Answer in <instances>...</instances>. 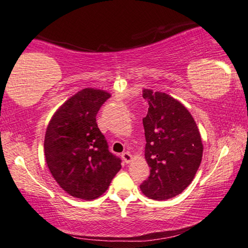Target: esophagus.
Wrapping results in <instances>:
<instances>
[{"instance_id":"34e87169","label":"esophagus","mask_w":248,"mask_h":248,"mask_svg":"<svg viewBox=\"0 0 248 248\" xmlns=\"http://www.w3.org/2000/svg\"><path fill=\"white\" fill-rule=\"evenodd\" d=\"M122 160L124 161V163H130L131 160H133V156H131V154L129 153V152H124V153H122L121 155Z\"/></svg>"}]
</instances>
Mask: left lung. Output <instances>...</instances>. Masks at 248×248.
Segmentation results:
<instances>
[{
	"label": "left lung",
	"instance_id": "1",
	"mask_svg": "<svg viewBox=\"0 0 248 248\" xmlns=\"http://www.w3.org/2000/svg\"><path fill=\"white\" fill-rule=\"evenodd\" d=\"M143 97L150 105L143 124L151 173L140 190L151 200L167 201L193 181L202 161V137L193 115L176 98L148 88Z\"/></svg>",
	"mask_w": 248,
	"mask_h": 248
}]
</instances>
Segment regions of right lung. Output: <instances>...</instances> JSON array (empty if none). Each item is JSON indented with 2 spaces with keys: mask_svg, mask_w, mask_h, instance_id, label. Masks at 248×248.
Wrapping results in <instances>:
<instances>
[{
  "mask_svg": "<svg viewBox=\"0 0 248 248\" xmlns=\"http://www.w3.org/2000/svg\"><path fill=\"white\" fill-rule=\"evenodd\" d=\"M111 96L100 88H84L60 105L49 120L44 140L49 172L69 195L92 201L107 191L121 160L108 150L96 114Z\"/></svg>",
  "mask_w": 248,
  "mask_h": 248,
  "instance_id": "1",
  "label": "right lung"
}]
</instances>
